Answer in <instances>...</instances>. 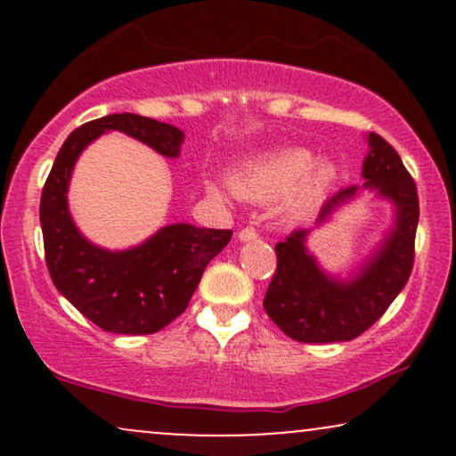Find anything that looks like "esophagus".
Returning a JSON list of instances; mask_svg holds the SVG:
<instances>
[{
	"instance_id": "esophagus-1",
	"label": "esophagus",
	"mask_w": 456,
	"mask_h": 456,
	"mask_svg": "<svg viewBox=\"0 0 456 456\" xmlns=\"http://www.w3.org/2000/svg\"><path fill=\"white\" fill-rule=\"evenodd\" d=\"M238 240H240V242H253V240H257V232H255V229H250V227H246L238 233Z\"/></svg>"
}]
</instances>
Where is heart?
Masks as SVG:
<instances>
[{"mask_svg":"<svg viewBox=\"0 0 456 456\" xmlns=\"http://www.w3.org/2000/svg\"><path fill=\"white\" fill-rule=\"evenodd\" d=\"M338 169L330 159H317L305 148H276L244 160L232 174L235 195L248 201H272L285 195L282 212L289 218L308 216L322 206L337 182ZM212 197L223 199L221 188L208 184Z\"/></svg>","mask_w":456,"mask_h":456,"instance_id":"b5f03b06","label":"heart"}]
</instances>
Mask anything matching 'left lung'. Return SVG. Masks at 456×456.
<instances>
[{"instance_id":"1","label":"left lung","mask_w":456,"mask_h":456,"mask_svg":"<svg viewBox=\"0 0 456 456\" xmlns=\"http://www.w3.org/2000/svg\"><path fill=\"white\" fill-rule=\"evenodd\" d=\"M362 184L343 188L319 212L315 227L297 229L276 248V274L264 308L272 322L300 343H343L360 337L384 315L411 274L418 227V192L401 156L379 134H366ZM373 194L393 206V224L369 258L345 280L307 250V238L349 202Z\"/></svg>"}]
</instances>
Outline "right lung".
Listing matches in <instances>:
<instances>
[{"label":"right lung","mask_w":456,"mask_h":456,"mask_svg":"<svg viewBox=\"0 0 456 456\" xmlns=\"http://www.w3.org/2000/svg\"><path fill=\"white\" fill-rule=\"evenodd\" d=\"M128 134L165 159H177L184 133L134 113H113L72 130L57 151L40 197L45 257L61 296L98 328L154 334L186 311L203 270L229 244V229L165 224L141 244L111 250L81 233L68 206L78 156L101 134Z\"/></svg>","instance_id":"obj_1"}]
</instances>
